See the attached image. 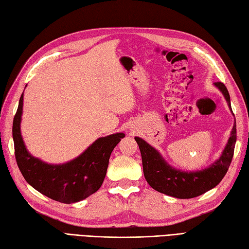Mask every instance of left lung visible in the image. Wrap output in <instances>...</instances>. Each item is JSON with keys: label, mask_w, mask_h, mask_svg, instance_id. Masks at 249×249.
Segmentation results:
<instances>
[{"label": "left lung", "mask_w": 249, "mask_h": 249, "mask_svg": "<svg viewBox=\"0 0 249 249\" xmlns=\"http://www.w3.org/2000/svg\"><path fill=\"white\" fill-rule=\"evenodd\" d=\"M214 86L220 89L231 110V97L225 85L221 82H216ZM135 140L141 151L143 173L149 185L159 193L178 199H190L215 187L226 175L233 157L234 145L237 141V126L234 122L231 135L218 160L205 169L189 173L171 167L160 152L143 139L136 137Z\"/></svg>", "instance_id": "obj_1"}]
</instances>
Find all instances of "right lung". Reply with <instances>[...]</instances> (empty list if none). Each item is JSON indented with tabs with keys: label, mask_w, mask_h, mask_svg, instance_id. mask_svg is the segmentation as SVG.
Returning a JSON list of instances; mask_svg holds the SVG:
<instances>
[{
	"label": "right lung",
	"mask_w": 249,
	"mask_h": 249,
	"mask_svg": "<svg viewBox=\"0 0 249 249\" xmlns=\"http://www.w3.org/2000/svg\"><path fill=\"white\" fill-rule=\"evenodd\" d=\"M23 93L12 124V137L17 164L24 179L42 195L61 203H75L94 194L105 179L111 152L124 133L99 138L70 162L47 164L29 154L21 136Z\"/></svg>",
	"instance_id": "add662e5"
}]
</instances>
